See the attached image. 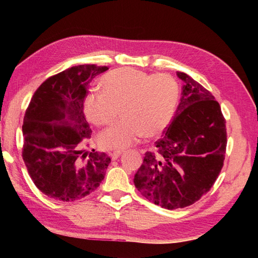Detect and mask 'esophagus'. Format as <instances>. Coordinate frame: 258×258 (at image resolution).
Wrapping results in <instances>:
<instances>
[{
    "instance_id": "esophagus-1",
    "label": "esophagus",
    "mask_w": 258,
    "mask_h": 258,
    "mask_svg": "<svg viewBox=\"0 0 258 258\" xmlns=\"http://www.w3.org/2000/svg\"><path fill=\"white\" fill-rule=\"evenodd\" d=\"M122 154V152L121 151H115V152H113V153H111L110 155H111V158H112V160H116L117 158L119 157V156Z\"/></svg>"
}]
</instances>
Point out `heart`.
I'll return each instance as SVG.
<instances>
[{
  "mask_svg": "<svg viewBox=\"0 0 258 258\" xmlns=\"http://www.w3.org/2000/svg\"><path fill=\"white\" fill-rule=\"evenodd\" d=\"M102 92H92L84 101L88 120L97 127H107L100 143L107 150H122L143 136L155 138L172 119L178 100V84L165 73L148 74L134 68H120L106 73L100 81Z\"/></svg>",
  "mask_w": 258,
  "mask_h": 258,
  "instance_id": "1",
  "label": "heart"
}]
</instances>
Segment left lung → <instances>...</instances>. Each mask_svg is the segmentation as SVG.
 I'll return each instance as SVG.
<instances>
[{
  "label": "left lung",
  "instance_id": "1",
  "mask_svg": "<svg viewBox=\"0 0 258 258\" xmlns=\"http://www.w3.org/2000/svg\"><path fill=\"white\" fill-rule=\"evenodd\" d=\"M165 135L146 152L135 185L148 201L168 210L188 207L212 187L224 166L227 132L220 103L189 75Z\"/></svg>",
  "mask_w": 258,
  "mask_h": 258
}]
</instances>
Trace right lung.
Returning <instances> with one entry per match:
<instances>
[{
    "label": "right lung",
    "mask_w": 258,
    "mask_h": 258,
    "mask_svg": "<svg viewBox=\"0 0 258 258\" xmlns=\"http://www.w3.org/2000/svg\"><path fill=\"white\" fill-rule=\"evenodd\" d=\"M107 67L81 64L54 74L31 99L22 123V159L35 186L53 200L75 201L103 181L111 158L90 147L84 101Z\"/></svg>",
    "instance_id": "1"
}]
</instances>
